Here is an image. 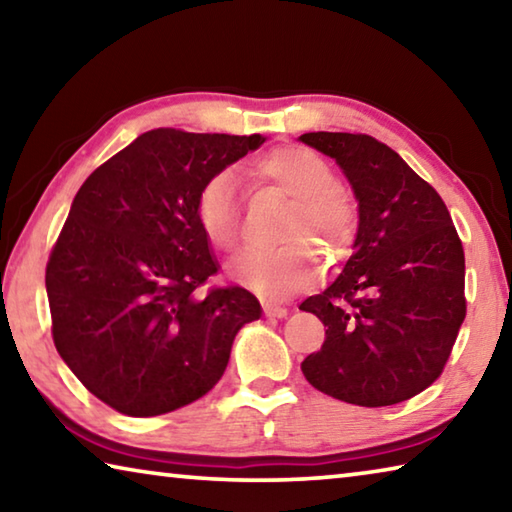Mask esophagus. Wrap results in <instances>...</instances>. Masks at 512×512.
I'll use <instances>...</instances> for the list:
<instances>
[{
	"label": "esophagus",
	"instance_id": "obj_1",
	"mask_svg": "<svg viewBox=\"0 0 512 512\" xmlns=\"http://www.w3.org/2000/svg\"><path fill=\"white\" fill-rule=\"evenodd\" d=\"M264 314L268 318H284L289 314V309L280 307V305H273V302H264Z\"/></svg>",
	"mask_w": 512,
	"mask_h": 512
}]
</instances>
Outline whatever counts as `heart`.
Segmentation results:
<instances>
[{
  "label": "heart",
  "mask_w": 512,
  "mask_h": 512,
  "mask_svg": "<svg viewBox=\"0 0 512 512\" xmlns=\"http://www.w3.org/2000/svg\"><path fill=\"white\" fill-rule=\"evenodd\" d=\"M257 178L293 196L282 225L287 244L273 248H246L230 259L228 273L235 282L259 296L284 298L314 284L318 266L306 241H323L329 262H341L352 253L359 237V205L323 155L307 146H275L253 160ZM196 219L212 246L230 250L239 239L241 196L230 171H216L196 194Z\"/></svg>",
  "instance_id": "heart-1"
}]
</instances>
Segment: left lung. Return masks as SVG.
Listing matches in <instances>:
<instances>
[{
    "label": "left lung",
    "instance_id": "1",
    "mask_svg": "<svg viewBox=\"0 0 512 512\" xmlns=\"http://www.w3.org/2000/svg\"><path fill=\"white\" fill-rule=\"evenodd\" d=\"M359 201V237L334 284L302 311L325 343L302 361L320 393L357 406L411 400L443 375L463 325L465 253L440 194L391 146L363 133H305Z\"/></svg>",
    "mask_w": 512,
    "mask_h": 512
}]
</instances>
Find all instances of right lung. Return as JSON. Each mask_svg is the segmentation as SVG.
<instances>
[{
  "label": "right lung",
  "instance_id": "right-lung-1",
  "mask_svg": "<svg viewBox=\"0 0 512 512\" xmlns=\"http://www.w3.org/2000/svg\"><path fill=\"white\" fill-rule=\"evenodd\" d=\"M262 135L155 128L90 173L51 248L45 284L60 357L133 418L176 411L221 379L253 293L203 289L219 273L196 219L207 178Z\"/></svg>",
  "mask_w": 512,
  "mask_h": 512
}]
</instances>
